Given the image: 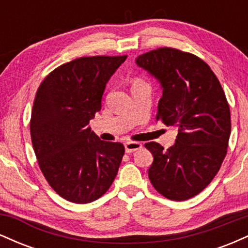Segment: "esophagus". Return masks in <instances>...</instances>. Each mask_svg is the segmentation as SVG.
Instances as JSON below:
<instances>
[{
    "mask_svg": "<svg viewBox=\"0 0 248 248\" xmlns=\"http://www.w3.org/2000/svg\"><path fill=\"white\" fill-rule=\"evenodd\" d=\"M142 148V144L140 142H126L124 143V149H126V153H133V152H136V150L141 149Z\"/></svg>",
    "mask_w": 248,
    "mask_h": 248,
    "instance_id": "1",
    "label": "esophagus"
}]
</instances>
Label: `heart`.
I'll list each match as a JSON object with an SVG mask.
<instances>
[{"instance_id":"obj_1","label":"heart","mask_w":248,"mask_h":248,"mask_svg":"<svg viewBox=\"0 0 248 248\" xmlns=\"http://www.w3.org/2000/svg\"><path fill=\"white\" fill-rule=\"evenodd\" d=\"M140 82H142L141 80H135V82H134V84H140Z\"/></svg>"}]
</instances>
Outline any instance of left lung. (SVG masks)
<instances>
[{
	"instance_id": "left-lung-1",
	"label": "left lung",
	"mask_w": 248,
	"mask_h": 248,
	"mask_svg": "<svg viewBox=\"0 0 248 248\" xmlns=\"http://www.w3.org/2000/svg\"><path fill=\"white\" fill-rule=\"evenodd\" d=\"M162 87L156 120L178 127L172 147L144 144L154 161L153 186L171 201H186L211 183L226 156L231 113L220 82L205 62L189 52L160 47L136 58Z\"/></svg>"
}]
</instances>
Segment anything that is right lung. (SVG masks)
I'll return each mask as SVG.
<instances>
[{"label":"right lung","mask_w":248,"mask_h":248,"mask_svg":"<svg viewBox=\"0 0 248 248\" xmlns=\"http://www.w3.org/2000/svg\"><path fill=\"white\" fill-rule=\"evenodd\" d=\"M127 56L81 57L49 73L37 90L30 120L32 147L50 186L66 201L100 198L114 181L124 147L101 141L88 126L105 87Z\"/></svg>","instance_id":"1"}]
</instances>
